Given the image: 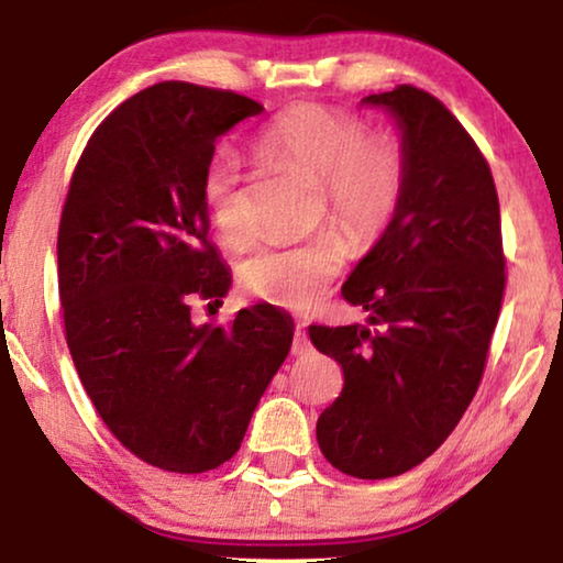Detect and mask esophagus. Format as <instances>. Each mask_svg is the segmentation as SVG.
I'll return each instance as SVG.
<instances>
[{
    "instance_id": "34e87169",
    "label": "esophagus",
    "mask_w": 563,
    "mask_h": 563,
    "mask_svg": "<svg viewBox=\"0 0 563 563\" xmlns=\"http://www.w3.org/2000/svg\"><path fill=\"white\" fill-rule=\"evenodd\" d=\"M310 351H312V343L305 333V325H297L295 341H291V353H295V356H305V353H310Z\"/></svg>"
}]
</instances>
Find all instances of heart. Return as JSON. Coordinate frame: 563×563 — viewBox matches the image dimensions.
<instances>
[{"label": "heart", "instance_id": "heart-1", "mask_svg": "<svg viewBox=\"0 0 563 563\" xmlns=\"http://www.w3.org/2000/svg\"><path fill=\"white\" fill-rule=\"evenodd\" d=\"M261 156L282 161L320 181L328 218L349 241L368 245L379 238L402 205L407 187L405 145L395 133H366L364 120L338 107L302 102L268 122L256 137ZM205 205L212 225L230 249L253 241L245 174L235 153L220 151L205 172ZM345 243L318 233L295 245L261 249L243 261V287L287 310H312L343 274Z\"/></svg>", "mask_w": 563, "mask_h": 563}]
</instances>
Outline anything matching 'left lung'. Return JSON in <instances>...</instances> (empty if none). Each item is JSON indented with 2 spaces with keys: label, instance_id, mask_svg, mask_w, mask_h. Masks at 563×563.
Wrapping results in <instances>:
<instances>
[{
  "label": "left lung",
  "instance_id": "left-lung-1",
  "mask_svg": "<svg viewBox=\"0 0 563 563\" xmlns=\"http://www.w3.org/2000/svg\"><path fill=\"white\" fill-rule=\"evenodd\" d=\"M364 104L402 130L405 197L343 284L374 330L310 325V341L343 366L341 397L318 418L322 456L389 479L422 464L474 399L507 276L495 179L464 125L410 84Z\"/></svg>",
  "mask_w": 563,
  "mask_h": 563
}]
</instances>
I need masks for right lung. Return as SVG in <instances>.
<instances>
[{
    "label": "right lung",
    "instance_id": "add662e5",
    "mask_svg": "<svg viewBox=\"0 0 563 563\" xmlns=\"http://www.w3.org/2000/svg\"><path fill=\"white\" fill-rule=\"evenodd\" d=\"M264 107L161 81L107 114L74 168L58 225L66 343L99 418L130 453L176 474L235 456L295 322L272 305L195 325L191 299L225 297L207 241L214 143ZM210 307V305H207Z\"/></svg>",
    "mask_w": 563,
    "mask_h": 563
}]
</instances>
